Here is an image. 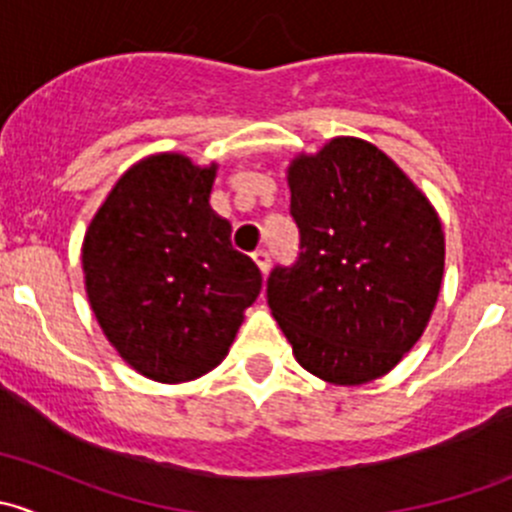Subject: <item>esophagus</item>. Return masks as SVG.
I'll return each instance as SVG.
<instances>
[{
	"label": "esophagus",
	"mask_w": 512,
	"mask_h": 512,
	"mask_svg": "<svg viewBox=\"0 0 512 512\" xmlns=\"http://www.w3.org/2000/svg\"><path fill=\"white\" fill-rule=\"evenodd\" d=\"M252 260L257 262V267H260V272L262 275H267V272H270V252L267 250H257L255 255H252Z\"/></svg>",
	"instance_id": "obj_1"
}]
</instances>
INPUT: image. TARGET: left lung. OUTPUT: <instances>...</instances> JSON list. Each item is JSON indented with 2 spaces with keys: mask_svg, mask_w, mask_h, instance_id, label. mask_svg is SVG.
Wrapping results in <instances>:
<instances>
[{
  "mask_svg": "<svg viewBox=\"0 0 512 512\" xmlns=\"http://www.w3.org/2000/svg\"><path fill=\"white\" fill-rule=\"evenodd\" d=\"M299 255L267 280L294 359L339 386L394 369L426 329L443 280L441 220L386 153L332 138L287 170Z\"/></svg>",
  "mask_w": 512,
  "mask_h": 512,
  "instance_id": "8db88e82",
  "label": "left lung"
}]
</instances>
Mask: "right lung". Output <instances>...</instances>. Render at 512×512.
<instances>
[{"instance_id": "1", "label": "right lung", "mask_w": 512, "mask_h": 512, "mask_svg": "<svg viewBox=\"0 0 512 512\" xmlns=\"http://www.w3.org/2000/svg\"><path fill=\"white\" fill-rule=\"evenodd\" d=\"M218 165L180 153L121 175L84 237L86 294L116 352L163 384L208 374L225 359L262 275L232 247L210 208Z\"/></svg>"}]
</instances>
